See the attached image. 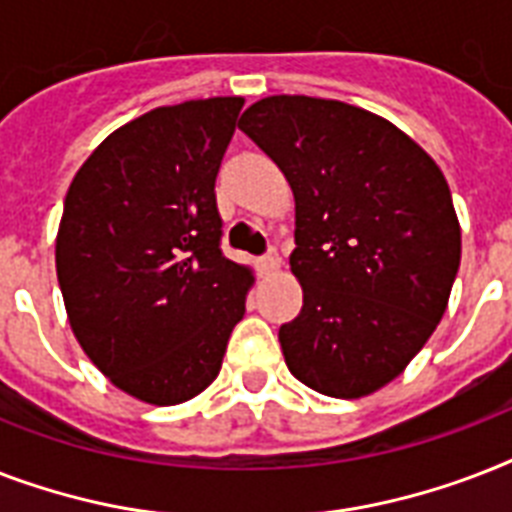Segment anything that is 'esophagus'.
I'll use <instances>...</instances> for the list:
<instances>
[{
  "label": "esophagus",
  "instance_id": "esophagus-1",
  "mask_svg": "<svg viewBox=\"0 0 512 512\" xmlns=\"http://www.w3.org/2000/svg\"><path fill=\"white\" fill-rule=\"evenodd\" d=\"M279 255L276 252H268V255H263L260 260H257V271L260 273H273L276 268H279Z\"/></svg>",
  "mask_w": 512,
  "mask_h": 512
}]
</instances>
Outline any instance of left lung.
Listing matches in <instances>:
<instances>
[{"instance_id":"left-lung-1","label":"left lung","mask_w":512,"mask_h":512,"mask_svg":"<svg viewBox=\"0 0 512 512\" xmlns=\"http://www.w3.org/2000/svg\"><path fill=\"white\" fill-rule=\"evenodd\" d=\"M239 130L295 193L289 268L303 311L279 329L289 372L324 396H369L449 303L462 233L444 172L396 124L340 100L271 95Z\"/></svg>"}]
</instances>
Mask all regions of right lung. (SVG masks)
<instances>
[{
	"label": "right lung",
	"mask_w": 512,
	"mask_h": 512,
	"mask_svg": "<svg viewBox=\"0 0 512 512\" xmlns=\"http://www.w3.org/2000/svg\"><path fill=\"white\" fill-rule=\"evenodd\" d=\"M244 98L185 100L114 130L66 193L55 268L68 324L127 396L209 388L252 287L220 249L215 177Z\"/></svg>",
	"instance_id": "1"
}]
</instances>
